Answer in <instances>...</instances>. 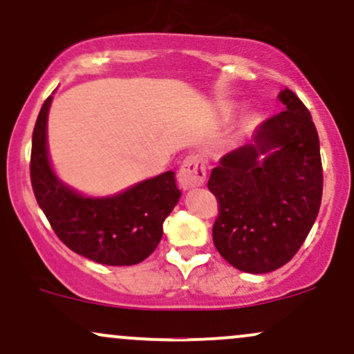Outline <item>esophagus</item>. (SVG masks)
<instances>
[{
    "instance_id": "34e87169",
    "label": "esophagus",
    "mask_w": 354,
    "mask_h": 354,
    "mask_svg": "<svg viewBox=\"0 0 354 354\" xmlns=\"http://www.w3.org/2000/svg\"><path fill=\"white\" fill-rule=\"evenodd\" d=\"M205 178H207V166H205L203 158L200 154H192L186 158L181 165L180 173H178L180 185L185 189H192L203 185Z\"/></svg>"
}]
</instances>
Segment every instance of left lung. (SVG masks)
I'll return each instance as SVG.
<instances>
[{"label":"left lung","mask_w":354,"mask_h":354,"mask_svg":"<svg viewBox=\"0 0 354 354\" xmlns=\"http://www.w3.org/2000/svg\"><path fill=\"white\" fill-rule=\"evenodd\" d=\"M279 99L286 111L259 124L254 145L225 154L208 180L218 201L213 243L235 269L252 274L286 266L304 243L321 207L316 126L290 88H282Z\"/></svg>","instance_id":"8db88e82"}]
</instances>
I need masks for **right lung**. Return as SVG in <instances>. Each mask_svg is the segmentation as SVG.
<instances>
[{
	"mask_svg": "<svg viewBox=\"0 0 354 354\" xmlns=\"http://www.w3.org/2000/svg\"><path fill=\"white\" fill-rule=\"evenodd\" d=\"M45 100L35 122L30 178L35 198L58 239L75 254L104 266H134L156 250L162 221L178 203L173 171L109 198H84L57 180L46 154Z\"/></svg>",
	"mask_w": 354,
	"mask_h": 354,
	"instance_id": "obj_1",
	"label": "right lung"
}]
</instances>
